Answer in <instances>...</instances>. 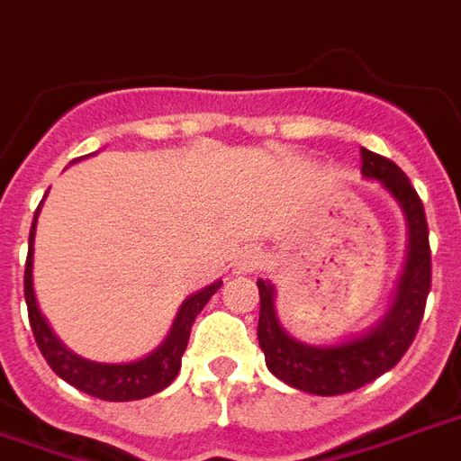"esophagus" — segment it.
I'll return each instance as SVG.
<instances>
[{
    "label": "esophagus",
    "mask_w": 461,
    "mask_h": 461,
    "mask_svg": "<svg viewBox=\"0 0 461 461\" xmlns=\"http://www.w3.org/2000/svg\"><path fill=\"white\" fill-rule=\"evenodd\" d=\"M234 266H237V271L251 274V271H257V268H261V266H264V251L257 247L241 249L240 257H237V261H234Z\"/></svg>",
    "instance_id": "obj_1"
}]
</instances>
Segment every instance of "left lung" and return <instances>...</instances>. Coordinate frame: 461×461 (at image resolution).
I'll return each mask as SVG.
<instances>
[{
  "mask_svg": "<svg viewBox=\"0 0 461 461\" xmlns=\"http://www.w3.org/2000/svg\"><path fill=\"white\" fill-rule=\"evenodd\" d=\"M361 173L381 180V185L403 207L411 247L405 271L398 283L393 305L386 317L364 337L337 344V347H310L278 325L274 310V285L258 281V344L266 354V366L283 384L315 395H339L357 391L393 369L412 344L425 315V303L432 283L430 240L428 220L420 195L411 180L391 158L361 149Z\"/></svg>",
  "mask_w": 461,
  "mask_h": 461,
  "instance_id": "obj_1",
  "label": "left lung"
}]
</instances>
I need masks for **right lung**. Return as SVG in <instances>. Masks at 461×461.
<instances>
[{
    "mask_svg": "<svg viewBox=\"0 0 461 461\" xmlns=\"http://www.w3.org/2000/svg\"><path fill=\"white\" fill-rule=\"evenodd\" d=\"M39 214V212H36ZM36 214L31 224L29 234V257H26V271H23V295H26V308H29V322L33 330V339L39 344L43 359L56 371L58 376L68 381L70 386L83 391L87 395L102 398V401H139L146 395H153L170 386L180 371V359L185 352L190 330L200 310L207 305V300L220 291L221 281L207 285L204 291L190 295L183 303L170 335L166 342L153 354L144 359L131 361V364H97V361L80 359L77 354L68 352L53 332L49 322L41 315L33 295V278H31V266H33V234H36Z\"/></svg>",
    "mask_w": 461,
    "mask_h": 461,
    "instance_id": "obj_1",
    "label": "right lung"
}]
</instances>
